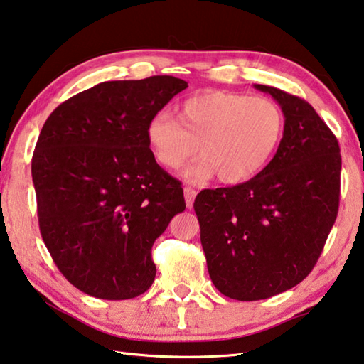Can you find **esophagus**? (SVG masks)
Instances as JSON below:
<instances>
[{"mask_svg": "<svg viewBox=\"0 0 364 364\" xmlns=\"http://www.w3.org/2000/svg\"><path fill=\"white\" fill-rule=\"evenodd\" d=\"M196 194H197V193H196L194 188H191V186L184 188V200H186V207H188V208H193Z\"/></svg>", "mask_w": 364, "mask_h": 364, "instance_id": "obj_1", "label": "esophagus"}]
</instances>
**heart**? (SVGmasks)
I'll return each mask as SVG.
<instances>
[{
  "label": "heart",
  "instance_id": "1",
  "mask_svg": "<svg viewBox=\"0 0 364 364\" xmlns=\"http://www.w3.org/2000/svg\"><path fill=\"white\" fill-rule=\"evenodd\" d=\"M285 116L279 105L266 97L230 92H208L184 100L176 121L167 113L149 119L146 138L154 159L175 170L202 154L183 171L193 183L218 175L221 183L250 180L272 159L279 148Z\"/></svg>",
  "mask_w": 364,
  "mask_h": 364
}]
</instances>
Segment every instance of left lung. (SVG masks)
Wrapping results in <instances>:
<instances>
[{
	"label": "left lung",
	"instance_id": "obj_1",
	"mask_svg": "<svg viewBox=\"0 0 364 364\" xmlns=\"http://www.w3.org/2000/svg\"><path fill=\"white\" fill-rule=\"evenodd\" d=\"M285 116L279 149L251 180L205 189L194 210L210 279L237 301H259L310 274L338 216V138L299 97L269 85Z\"/></svg>",
	"mask_w": 364,
	"mask_h": 364
}]
</instances>
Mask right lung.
Listing matches in <instances>:
<instances>
[{"label": "right lung", "mask_w": 364, "mask_h": 364, "mask_svg": "<svg viewBox=\"0 0 364 364\" xmlns=\"http://www.w3.org/2000/svg\"><path fill=\"white\" fill-rule=\"evenodd\" d=\"M188 87L173 76L107 81L52 111L31 161L38 220L71 285L122 301L153 285L151 248L186 208L149 149V119Z\"/></svg>", "instance_id": "obj_1"}]
</instances>
